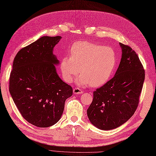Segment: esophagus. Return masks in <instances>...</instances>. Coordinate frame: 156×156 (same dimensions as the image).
<instances>
[{"label": "esophagus", "mask_w": 156, "mask_h": 156, "mask_svg": "<svg viewBox=\"0 0 156 156\" xmlns=\"http://www.w3.org/2000/svg\"><path fill=\"white\" fill-rule=\"evenodd\" d=\"M73 93L75 94H81L83 93V91L79 88L75 87L73 88Z\"/></svg>", "instance_id": "34e87169"}]
</instances>
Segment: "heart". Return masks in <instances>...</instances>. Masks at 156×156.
Listing matches in <instances>:
<instances>
[{
  "label": "heart",
  "mask_w": 156,
  "mask_h": 156,
  "mask_svg": "<svg viewBox=\"0 0 156 156\" xmlns=\"http://www.w3.org/2000/svg\"><path fill=\"white\" fill-rule=\"evenodd\" d=\"M70 57L60 62V69L65 81L71 83L80 73L78 83L97 88L104 85L111 79L117 64L115 51L108 47L89 41L75 42L70 49Z\"/></svg>",
  "instance_id": "obj_1"
}]
</instances>
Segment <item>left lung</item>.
Instances as JSON below:
<instances>
[{
    "label": "left lung",
    "mask_w": 156,
    "mask_h": 156,
    "mask_svg": "<svg viewBox=\"0 0 156 156\" xmlns=\"http://www.w3.org/2000/svg\"><path fill=\"white\" fill-rule=\"evenodd\" d=\"M120 45L122 55L115 75L94 91L87 109L91 123L102 130L115 129L133 115L144 81V69L138 55L129 45Z\"/></svg>",
    "instance_id": "obj_1"
}]
</instances>
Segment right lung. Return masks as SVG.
<instances>
[{"label":"right lung","mask_w":156,"mask_h":156,"mask_svg":"<svg viewBox=\"0 0 156 156\" xmlns=\"http://www.w3.org/2000/svg\"><path fill=\"white\" fill-rule=\"evenodd\" d=\"M60 36H43L17 53L10 76L9 90L22 116L39 127L54 125L62 116L73 88L56 73L58 63L53 54Z\"/></svg>","instance_id":"right-lung-1"}]
</instances>
